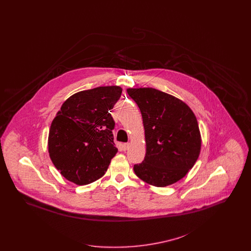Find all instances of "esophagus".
<instances>
[{"label":"esophagus","instance_id":"1","mask_svg":"<svg viewBox=\"0 0 251 251\" xmlns=\"http://www.w3.org/2000/svg\"><path fill=\"white\" fill-rule=\"evenodd\" d=\"M130 146H131V144L130 143H124L121 145V147H122V150L125 151H128L129 150V148H130Z\"/></svg>","mask_w":251,"mask_h":251}]
</instances>
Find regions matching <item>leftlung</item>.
<instances>
[{
    "mask_svg": "<svg viewBox=\"0 0 251 251\" xmlns=\"http://www.w3.org/2000/svg\"><path fill=\"white\" fill-rule=\"evenodd\" d=\"M140 109L146 156L134 165L136 176L157 187L182 179L197 162L201 148L198 120L190 107L174 96L151 87L128 88Z\"/></svg>",
    "mask_w": 251,
    "mask_h": 251,
    "instance_id": "left-lung-1",
    "label": "left lung"
}]
</instances>
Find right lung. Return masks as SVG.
Here are the masks:
<instances>
[{"instance_id":"add662e5","label":"right lung","mask_w":251,"mask_h":251,"mask_svg":"<svg viewBox=\"0 0 251 251\" xmlns=\"http://www.w3.org/2000/svg\"><path fill=\"white\" fill-rule=\"evenodd\" d=\"M121 93L118 85L100 86L75 93L62 104L49 132V154L68 180L85 185L105 174L118 152L110 110Z\"/></svg>"}]
</instances>
